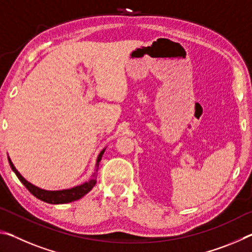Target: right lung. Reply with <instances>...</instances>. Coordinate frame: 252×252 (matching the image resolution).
Segmentation results:
<instances>
[{"label": "right lung", "instance_id": "1", "mask_svg": "<svg viewBox=\"0 0 252 252\" xmlns=\"http://www.w3.org/2000/svg\"><path fill=\"white\" fill-rule=\"evenodd\" d=\"M105 151V148L100 152V155L97 156L96 159V163H95V169H94V173L92 174V177L90 180L88 182H84L82 185L76 186L71 188V189H64V190H57V191H50V190H44L41 189V188H37L32 183H30L29 181L25 180V179L21 176L20 172L15 169L14 164L12 163V161L10 158H8V162H10V165L13 171L15 172L16 177L20 179V181L23 183L25 188L31 192L34 197H36L37 199L42 200V201L48 202V203H52V204H61V203H69L72 201H75V200H79L83 197V195L87 194L88 192H90L92 190V188L95 186L96 183V174H97V170H99V163L102 159V156Z\"/></svg>", "mask_w": 252, "mask_h": 252}]
</instances>
